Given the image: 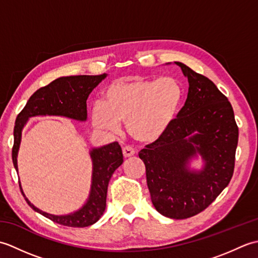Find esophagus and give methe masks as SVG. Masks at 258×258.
Wrapping results in <instances>:
<instances>
[{
  "mask_svg": "<svg viewBox=\"0 0 258 258\" xmlns=\"http://www.w3.org/2000/svg\"><path fill=\"white\" fill-rule=\"evenodd\" d=\"M135 154V150L131 146H125L123 147V155L124 157H131Z\"/></svg>",
  "mask_w": 258,
  "mask_h": 258,
  "instance_id": "1",
  "label": "esophagus"
}]
</instances>
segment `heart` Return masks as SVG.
I'll return each mask as SVG.
<instances>
[{
    "label": "heart",
    "instance_id": "b5f03b06",
    "mask_svg": "<svg viewBox=\"0 0 258 258\" xmlns=\"http://www.w3.org/2000/svg\"><path fill=\"white\" fill-rule=\"evenodd\" d=\"M182 100V86L171 76L115 81L104 91L103 102L93 106L92 120L96 127L112 132L125 122L134 140L153 143L172 125Z\"/></svg>",
    "mask_w": 258,
    "mask_h": 258
}]
</instances>
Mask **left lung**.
<instances>
[{"instance_id":"obj_1","label":"left lung","mask_w":258,"mask_h":258,"mask_svg":"<svg viewBox=\"0 0 258 258\" xmlns=\"http://www.w3.org/2000/svg\"><path fill=\"white\" fill-rule=\"evenodd\" d=\"M175 64L188 80L187 98L166 133L139 156L156 211L184 220L204 211L231 182L238 127L231 103L216 85L185 64ZM197 154L206 166L191 171L188 163Z\"/></svg>"}]
</instances>
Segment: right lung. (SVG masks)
Returning <instances> with one entry per match:
<instances>
[{"label": "right lung", "instance_id": "1", "mask_svg": "<svg viewBox=\"0 0 258 258\" xmlns=\"http://www.w3.org/2000/svg\"><path fill=\"white\" fill-rule=\"evenodd\" d=\"M106 74L101 75H75L63 76L51 82L46 86L38 89L27 101L24 108L19 113L14 126V144L12 149V160L18 172V152L21 143L22 130L27 119L38 115H54L69 118L86 120L87 109L86 100L90 93L94 90ZM93 162V175L90 197L86 204L78 212L69 215H52L38 210L26 199L25 201L33 210L47 217L48 220L69 227H86L96 223L103 215L106 207L107 186L113 173L123 163V153L117 142L104 145L100 149L91 151Z\"/></svg>", "mask_w": 258, "mask_h": 258}]
</instances>
